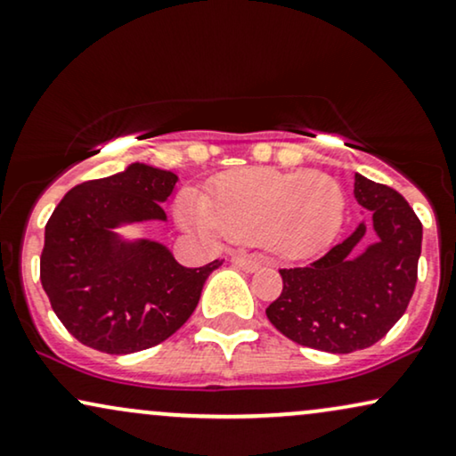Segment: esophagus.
<instances>
[{
	"mask_svg": "<svg viewBox=\"0 0 456 456\" xmlns=\"http://www.w3.org/2000/svg\"><path fill=\"white\" fill-rule=\"evenodd\" d=\"M232 264L237 268H240V271L245 273H254L260 268V260H257L256 256H247V254H237L232 256Z\"/></svg>",
	"mask_w": 456,
	"mask_h": 456,
	"instance_id": "obj_1",
	"label": "esophagus"
}]
</instances>
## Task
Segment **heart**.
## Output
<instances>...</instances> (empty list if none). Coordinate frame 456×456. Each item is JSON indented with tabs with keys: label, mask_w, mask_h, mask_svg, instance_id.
<instances>
[{
	"label": "heart",
	"mask_w": 456,
	"mask_h": 456,
	"mask_svg": "<svg viewBox=\"0 0 456 456\" xmlns=\"http://www.w3.org/2000/svg\"><path fill=\"white\" fill-rule=\"evenodd\" d=\"M346 199L323 171L245 168L217 179L211 200L196 190L179 199V216L207 239L257 240L285 260L322 254L338 237Z\"/></svg>",
	"instance_id": "obj_1"
}]
</instances>
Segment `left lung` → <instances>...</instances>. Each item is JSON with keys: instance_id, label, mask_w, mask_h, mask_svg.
<instances>
[{"instance_id": "left-lung-1", "label": "left lung", "mask_w": 456, "mask_h": 456, "mask_svg": "<svg viewBox=\"0 0 456 456\" xmlns=\"http://www.w3.org/2000/svg\"><path fill=\"white\" fill-rule=\"evenodd\" d=\"M365 219L302 268H283V291L266 317L302 346L346 355L372 346L406 313L417 285L423 226L400 192L355 173ZM370 232L377 239L361 249Z\"/></svg>"}]
</instances>
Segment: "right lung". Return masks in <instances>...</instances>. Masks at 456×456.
I'll list each match as a JSON object with an SVG mask.
<instances>
[{"label":"right lung","instance_id":"right-lung-1","mask_svg":"<svg viewBox=\"0 0 456 456\" xmlns=\"http://www.w3.org/2000/svg\"><path fill=\"white\" fill-rule=\"evenodd\" d=\"M179 177L131 162L63 196L44 232L39 279L61 323L82 345L128 355L160 345L188 322L209 274L224 264L185 268L160 240L120 228L167 222L162 205Z\"/></svg>","mask_w":456,"mask_h":456}]
</instances>
